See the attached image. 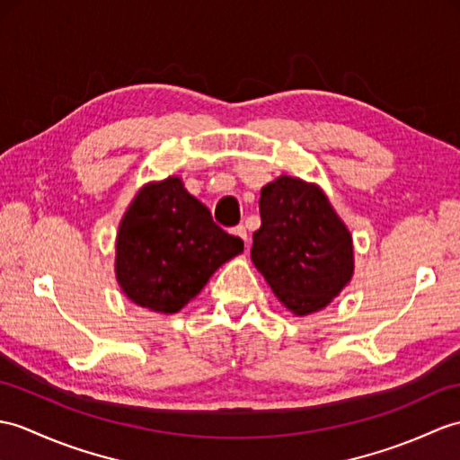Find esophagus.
<instances>
[{
    "mask_svg": "<svg viewBox=\"0 0 460 460\" xmlns=\"http://www.w3.org/2000/svg\"><path fill=\"white\" fill-rule=\"evenodd\" d=\"M233 234H237L239 239L244 241V244H249V234H247V229H244V226H237L233 229Z\"/></svg>",
    "mask_w": 460,
    "mask_h": 460,
    "instance_id": "1",
    "label": "esophagus"
}]
</instances>
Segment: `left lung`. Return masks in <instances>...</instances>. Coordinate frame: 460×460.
<instances>
[{
	"instance_id": "1",
	"label": "left lung",
	"mask_w": 460,
	"mask_h": 460,
	"mask_svg": "<svg viewBox=\"0 0 460 460\" xmlns=\"http://www.w3.org/2000/svg\"><path fill=\"white\" fill-rule=\"evenodd\" d=\"M259 209L251 249L256 270L294 315L327 307L355 274V249L325 191L282 174L261 190Z\"/></svg>"
}]
</instances>
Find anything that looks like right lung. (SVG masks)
Returning a JSON list of instances; mask_svg holds the SVG:
<instances>
[{
	"instance_id": "add662e5",
	"label": "right lung",
	"mask_w": 460,
	"mask_h": 460,
	"mask_svg": "<svg viewBox=\"0 0 460 460\" xmlns=\"http://www.w3.org/2000/svg\"><path fill=\"white\" fill-rule=\"evenodd\" d=\"M241 252L243 241L213 223L180 176H168L145 184L127 208L115 239V279L135 305L176 314Z\"/></svg>"
}]
</instances>
